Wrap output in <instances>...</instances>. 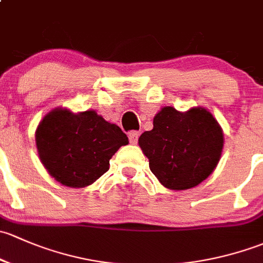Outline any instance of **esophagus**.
<instances>
[{
  "instance_id": "34e87169",
  "label": "esophagus",
  "mask_w": 263,
  "mask_h": 263,
  "mask_svg": "<svg viewBox=\"0 0 263 263\" xmlns=\"http://www.w3.org/2000/svg\"><path fill=\"white\" fill-rule=\"evenodd\" d=\"M128 137H129V142H130L132 144H137V143H138V138H139V132L133 130V132L129 133Z\"/></svg>"
}]
</instances>
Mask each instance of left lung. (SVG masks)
<instances>
[{"label": "left lung", "instance_id": "8db88e82", "mask_svg": "<svg viewBox=\"0 0 263 263\" xmlns=\"http://www.w3.org/2000/svg\"><path fill=\"white\" fill-rule=\"evenodd\" d=\"M139 147L149 168L170 190H187L206 180L215 170L224 135L215 118L202 107L186 112L162 107L153 129L139 137Z\"/></svg>", "mask_w": 263, "mask_h": 263}]
</instances>
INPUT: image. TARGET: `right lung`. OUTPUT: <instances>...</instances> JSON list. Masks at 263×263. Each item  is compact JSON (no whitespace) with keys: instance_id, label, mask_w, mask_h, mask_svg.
<instances>
[{"instance_id":"1","label":"right lung","mask_w":263,"mask_h":263,"mask_svg":"<svg viewBox=\"0 0 263 263\" xmlns=\"http://www.w3.org/2000/svg\"><path fill=\"white\" fill-rule=\"evenodd\" d=\"M39 158L51 177L68 187H85L109 171L110 159L128 137L93 110L55 109L35 133Z\"/></svg>"}]
</instances>
